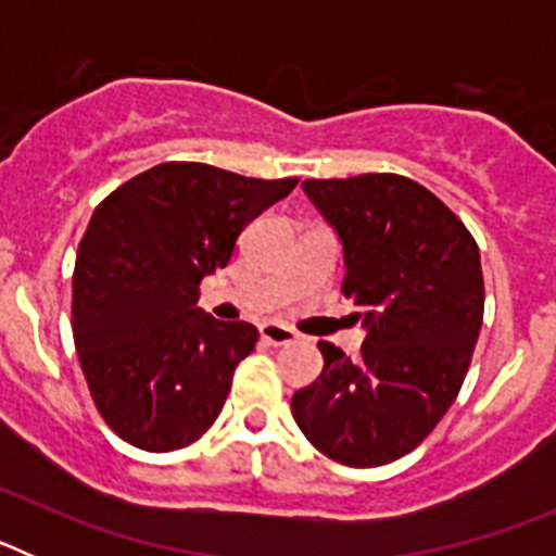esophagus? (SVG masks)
Returning <instances> with one entry per match:
<instances>
[{"instance_id": "34e87169", "label": "esophagus", "mask_w": 556, "mask_h": 556, "mask_svg": "<svg viewBox=\"0 0 556 556\" xmlns=\"http://www.w3.org/2000/svg\"><path fill=\"white\" fill-rule=\"evenodd\" d=\"M262 339L264 342H269V345H289V342L298 339V333H294L292 328L281 326V323H264Z\"/></svg>"}]
</instances>
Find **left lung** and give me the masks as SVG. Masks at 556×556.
I'll return each mask as SVG.
<instances>
[{"label":"left lung","instance_id":"left-lung-1","mask_svg":"<svg viewBox=\"0 0 556 556\" xmlns=\"http://www.w3.org/2000/svg\"><path fill=\"white\" fill-rule=\"evenodd\" d=\"M345 250L342 294L367 339L356 358L317 342L320 378L292 395L308 443L351 468L415 451L468 376L484 317L479 244L426 186L370 172L303 180Z\"/></svg>","mask_w":556,"mask_h":556}]
</instances>
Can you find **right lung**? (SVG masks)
<instances>
[{"label":"right lung","instance_id":"add662e5","mask_svg":"<svg viewBox=\"0 0 556 556\" xmlns=\"http://www.w3.org/2000/svg\"><path fill=\"white\" fill-rule=\"evenodd\" d=\"M294 186L166 161L97 205L77 248L72 333L97 412L125 443L178 451L217 420L258 328L200 312V281Z\"/></svg>","mask_w":556,"mask_h":556}]
</instances>
